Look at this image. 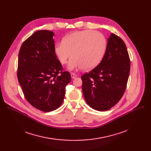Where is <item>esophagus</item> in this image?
Listing matches in <instances>:
<instances>
[{
    "label": "esophagus",
    "mask_w": 151,
    "mask_h": 151,
    "mask_svg": "<svg viewBox=\"0 0 151 151\" xmlns=\"http://www.w3.org/2000/svg\"><path fill=\"white\" fill-rule=\"evenodd\" d=\"M76 76H77V75L75 74V73H71V78H72V79H75Z\"/></svg>",
    "instance_id": "obj_1"
}]
</instances>
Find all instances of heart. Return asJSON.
<instances>
[{
    "mask_svg": "<svg viewBox=\"0 0 151 151\" xmlns=\"http://www.w3.org/2000/svg\"><path fill=\"white\" fill-rule=\"evenodd\" d=\"M106 42L101 34L92 30L70 33L55 44L54 51L59 61L64 65L71 57L68 68L91 70L99 64L105 54Z\"/></svg>",
    "mask_w": 151,
    "mask_h": 151,
    "instance_id": "1",
    "label": "heart"
}]
</instances>
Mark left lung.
Returning <instances> with one entry per match:
<instances>
[{
  "label": "left lung",
  "instance_id": "1",
  "mask_svg": "<svg viewBox=\"0 0 151 151\" xmlns=\"http://www.w3.org/2000/svg\"><path fill=\"white\" fill-rule=\"evenodd\" d=\"M130 69V58L124 42L111 34L101 62L81 76L87 104L100 111L114 106L124 93Z\"/></svg>",
  "mask_w": 151,
  "mask_h": 151
}]
</instances>
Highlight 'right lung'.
Masks as SVG:
<instances>
[{
	"label": "right lung",
	"instance_id": "1",
	"mask_svg": "<svg viewBox=\"0 0 151 151\" xmlns=\"http://www.w3.org/2000/svg\"><path fill=\"white\" fill-rule=\"evenodd\" d=\"M52 32H35L23 42L19 52L18 79L22 92L34 108L49 112L62 104L71 81L54 54Z\"/></svg>",
	"mask_w": 151,
	"mask_h": 151
}]
</instances>
